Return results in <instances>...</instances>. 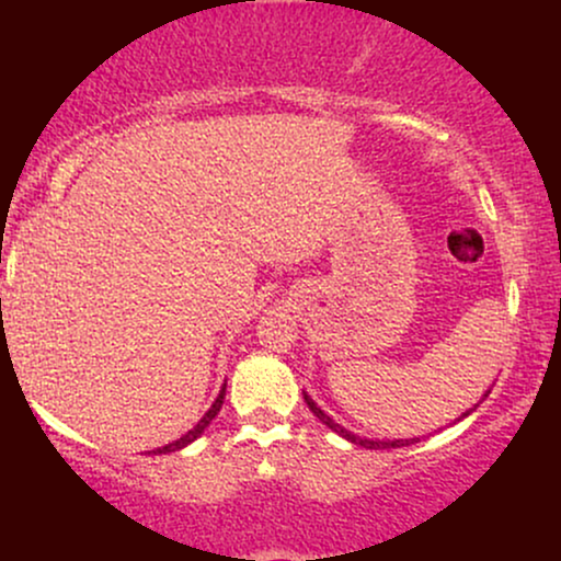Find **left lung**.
<instances>
[{
    "mask_svg": "<svg viewBox=\"0 0 561 561\" xmlns=\"http://www.w3.org/2000/svg\"><path fill=\"white\" fill-rule=\"evenodd\" d=\"M302 398H306L308 409H311V411H313V416H319V422H324V424H327V427H330V430H332V433L343 435V437H345V440L356 443V446H364V448H401V446H409V443H416V440H420V437H414V440H405V443H403V440H362V437H358V435L347 433V430H345V427H340V424H337V422H334V420H330V416H327V414H324V411H321V409H319V405L311 401V398H308V396H302ZM474 409H478V405H474ZM474 409H469L465 416H469V414H472V411H474Z\"/></svg>",
    "mask_w": 561,
    "mask_h": 561,
    "instance_id": "8db88e82",
    "label": "left lung"
}]
</instances>
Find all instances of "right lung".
I'll use <instances>...</instances> for the list:
<instances>
[{
    "label": "right lung",
    "instance_id": "add662e5",
    "mask_svg": "<svg viewBox=\"0 0 561 561\" xmlns=\"http://www.w3.org/2000/svg\"><path fill=\"white\" fill-rule=\"evenodd\" d=\"M224 396H227V388H221V392H218V398H216V403H214V405H210V409H208V414H205V416H203V420H199V422L195 424V427H192V430H190V433H186V435H182V437H179V440H173V443H169V446H163V448H156V450H152V454H171V450H179V448L190 446V443H192V440H195V437H199V435H203V430H205V427H208V424H210V422H214V416L218 414V411H221Z\"/></svg>",
    "mask_w": 561,
    "mask_h": 561
}]
</instances>
